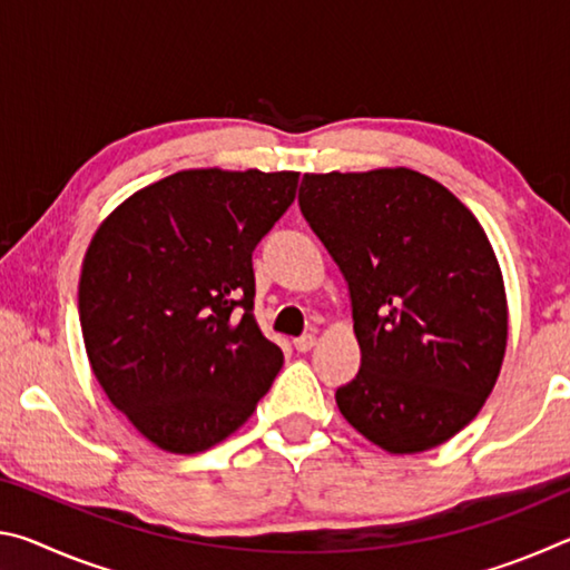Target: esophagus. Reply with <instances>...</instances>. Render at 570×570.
Returning <instances> with one entry per match:
<instances>
[{
	"label": "esophagus",
	"mask_w": 570,
	"mask_h": 570,
	"mask_svg": "<svg viewBox=\"0 0 570 570\" xmlns=\"http://www.w3.org/2000/svg\"><path fill=\"white\" fill-rule=\"evenodd\" d=\"M314 344H316V336L314 334H304V336H298V340H294V346H296L298 352H308Z\"/></svg>",
	"instance_id": "34e87169"
}]
</instances>
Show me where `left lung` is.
<instances>
[{
    "label": "left lung",
    "instance_id": "1",
    "mask_svg": "<svg viewBox=\"0 0 570 570\" xmlns=\"http://www.w3.org/2000/svg\"><path fill=\"white\" fill-rule=\"evenodd\" d=\"M298 206L350 284L362 366L344 420L390 455L475 420L508 346L503 272L480 220L410 168L306 173Z\"/></svg>",
    "mask_w": 570,
    "mask_h": 570
}]
</instances>
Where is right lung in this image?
Masks as SVG:
<instances>
[{"mask_svg":"<svg viewBox=\"0 0 570 570\" xmlns=\"http://www.w3.org/2000/svg\"><path fill=\"white\" fill-rule=\"evenodd\" d=\"M296 186L294 170H178L95 230L77 292L85 352L156 448L193 455L224 442L282 370L254 316L250 254Z\"/></svg>","mask_w":570,"mask_h":570,"instance_id":"1","label":"right lung"}]
</instances>
